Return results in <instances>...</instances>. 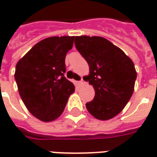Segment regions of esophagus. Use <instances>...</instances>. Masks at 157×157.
Masks as SVG:
<instances>
[{"label":"esophagus","mask_w":157,"mask_h":157,"mask_svg":"<svg viewBox=\"0 0 157 157\" xmlns=\"http://www.w3.org/2000/svg\"><path fill=\"white\" fill-rule=\"evenodd\" d=\"M85 84V81L83 79H82L81 81H79V85H81V86H82V85Z\"/></svg>","instance_id":"34e87169"}]
</instances>
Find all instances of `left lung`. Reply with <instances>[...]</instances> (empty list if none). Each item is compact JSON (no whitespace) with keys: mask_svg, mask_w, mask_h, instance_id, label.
<instances>
[{"mask_svg":"<svg viewBox=\"0 0 157 157\" xmlns=\"http://www.w3.org/2000/svg\"><path fill=\"white\" fill-rule=\"evenodd\" d=\"M75 43L89 65V75L83 79L95 90V98L86 107L98 120L112 119L133 95L137 78L133 60L102 37L77 36Z\"/></svg>","mask_w":157,"mask_h":157,"instance_id":"obj_1","label":"left lung"}]
</instances>
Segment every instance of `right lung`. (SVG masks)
<instances>
[{"label":"right lung","mask_w":157,"mask_h":157,"mask_svg":"<svg viewBox=\"0 0 157 157\" xmlns=\"http://www.w3.org/2000/svg\"><path fill=\"white\" fill-rule=\"evenodd\" d=\"M75 37H51L40 41L19 59L14 78L22 101L33 116L52 122L65 110L75 85L65 78V59Z\"/></svg>","instance_id":"1"}]
</instances>
